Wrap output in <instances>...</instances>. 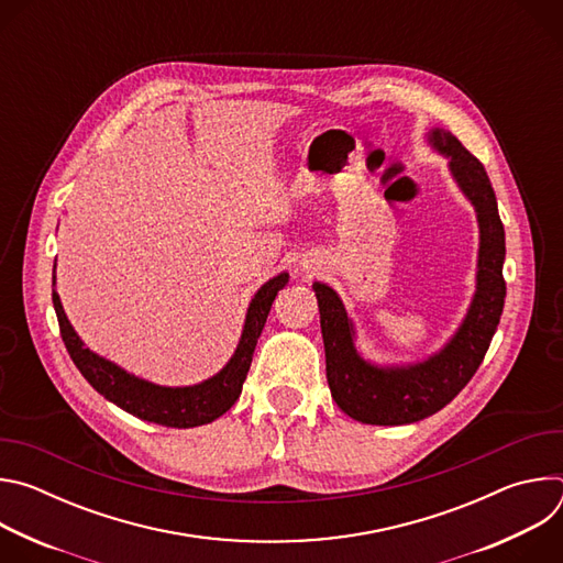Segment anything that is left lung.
<instances>
[{
    "label": "left lung",
    "mask_w": 563,
    "mask_h": 563,
    "mask_svg": "<svg viewBox=\"0 0 563 563\" xmlns=\"http://www.w3.org/2000/svg\"><path fill=\"white\" fill-rule=\"evenodd\" d=\"M428 140L448 157L450 174L478 220L476 291L454 336L421 363L378 367L358 354L352 318L339 294L313 283L332 398L347 417L369 426H406L445 408L484 361L504 311L506 233L490 178L450 131L432 129Z\"/></svg>",
    "instance_id": "obj_1"
}]
</instances>
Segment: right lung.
<instances>
[{"mask_svg": "<svg viewBox=\"0 0 563 563\" xmlns=\"http://www.w3.org/2000/svg\"><path fill=\"white\" fill-rule=\"evenodd\" d=\"M289 274H278L267 280L250 302L243 336L229 363L213 374L211 378L187 385V387H165L155 385L144 378H137L115 363L93 354L85 343L79 341L73 325L64 313L57 291L53 289V307L57 313V323L62 332V341L82 376L100 391L107 400L122 408L124 412L167 428H196L216 421L222 417L243 391V383L247 378L252 356L258 343V336L267 323V316L276 294L287 285ZM53 287H55V267H53Z\"/></svg>", "mask_w": 563, "mask_h": 563, "instance_id": "add662e5", "label": "right lung"}]
</instances>
